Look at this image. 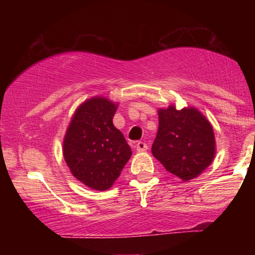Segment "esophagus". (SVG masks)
I'll return each instance as SVG.
<instances>
[{
	"mask_svg": "<svg viewBox=\"0 0 255 255\" xmlns=\"http://www.w3.org/2000/svg\"><path fill=\"white\" fill-rule=\"evenodd\" d=\"M135 147H136V151H137V152H144V151L147 150L148 146H147V144H146V142L139 141V142H136Z\"/></svg>",
	"mask_w": 255,
	"mask_h": 255,
	"instance_id": "obj_1",
	"label": "esophagus"
}]
</instances>
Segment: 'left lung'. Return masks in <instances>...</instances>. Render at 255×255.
<instances>
[{
    "instance_id": "8db88e82",
    "label": "left lung",
    "mask_w": 255,
    "mask_h": 255,
    "mask_svg": "<svg viewBox=\"0 0 255 255\" xmlns=\"http://www.w3.org/2000/svg\"><path fill=\"white\" fill-rule=\"evenodd\" d=\"M158 119L152 154L183 182L198 177L216 154L212 125L197 108L177 110L174 104L158 109Z\"/></svg>"
}]
</instances>
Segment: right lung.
Listing matches in <instances>:
<instances>
[{
    "label": "right lung",
    "instance_id": "1",
    "mask_svg": "<svg viewBox=\"0 0 255 255\" xmlns=\"http://www.w3.org/2000/svg\"><path fill=\"white\" fill-rule=\"evenodd\" d=\"M118 103L95 96L75 110L63 139V157L85 186L107 191L121 175L131 150L113 124Z\"/></svg>",
    "mask_w": 255,
    "mask_h": 255
}]
</instances>
